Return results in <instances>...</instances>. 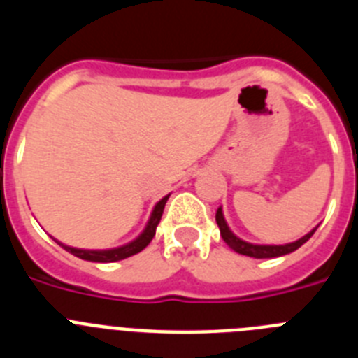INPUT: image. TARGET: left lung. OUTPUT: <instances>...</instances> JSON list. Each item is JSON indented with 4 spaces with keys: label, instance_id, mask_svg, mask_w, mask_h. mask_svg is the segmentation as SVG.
<instances>
[{
    "label": "left lung",
    "instance_id": "obj_1",
    "mask_svg": "<svg viewBox=\"0 0 358 358\" xmlns=\"http://www.w3.org/2000/svg\"><path fill=\"white\" fill-rule=\"evenodd\" d=\"M215 220L218 224V229H220V236L224 238V242L229 245L231 249L238 255L243 256H251V258H278V256H283V255H289V252L296 251L310 238V236L314 235L315 229H312L310 233H306L303 238L296 240L292 243H285V245H256V243H249V242H243L240 240L238 236L233 235V231L227 227L226 220H224V215H222V208H218L217 215H215Z\"/></svg>",
    "mask_w": 358,
    "mask_h": 358
}]
</instances>
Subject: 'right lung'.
<instances>
[{
	"mask_svg": "<svg viewBox=\"0 0 358 358\" xmlns=\"http://www.w3.org/2000/svg\"><path fill=\"white\" fill-rule=\"evenodd\" d=\"M169 197L170 195H166V197H163L159 202H157L156 208H154V211H152L150 220H148V224H147V227H145L143 233H141V235L138 236L136 240H132L131 243H127V245H122V248H116V249H107V251H87V249L68 248V245H64V243H61V242H57V240L55 242L59 243V245H62V248H64L68 252H71L73 256L82 258V260L98 262V264H110V262L125 260V258H129V256L143 251L148 243H150V240L154 238V235H156V227H157V224H159L161 215H163V210H164V204H166Z\"/></svg>",
	"mask_w": 358,
	"mask_h": 358,
	"instance_id": "1",
	"label": "right lung"
}]
</instances>
